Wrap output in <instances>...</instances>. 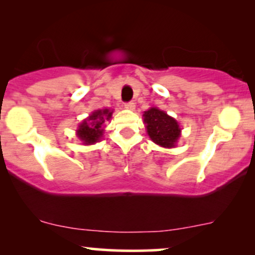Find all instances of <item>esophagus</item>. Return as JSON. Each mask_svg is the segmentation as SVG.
Masks as SVG:
<instances>
[{
	"mask_svg": "<svg viewBox=\"0 0 255 255\" xmlns=\"http://www.w3.org/2000/svg\"><path fill=\"white\" fill-rule=\"evenodd\" d=\"M125 108L128 110H134V108H135V104L133 103V102H128V103H125Z\"/></svg>",
	"mask_w": 255,
	"mask_h": 255,
	"instance_id": "obj_1",
	"label": "esophagus"
}]
</instances>
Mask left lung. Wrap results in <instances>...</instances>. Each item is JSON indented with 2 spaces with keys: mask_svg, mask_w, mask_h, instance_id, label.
Segmentation results:
<instances>
[{
  "mask_svg": "<svg viewBox=\"0 0 255 255\" xmlns=\"http://www.w3.org/2000/svg\"><path fill=\"white\" fill-rule=\"evenodd\" d=\"M142 116L148 136L154 144L166 148L176 146L181 136V128L176 120L158 108H151Z\"/></svg>",
  "mask_w": 255,
  "mask_h": 255,
  "instance_id": "obj_1",
  "label": "left lung"
}]
</instances>
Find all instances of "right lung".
I'll return each mask as SVG.
<instances>
[{"label":"right lung","mask_w":255,"mask_h":255,"mask_svg":"<svg viewBox=\"0 0 255 255\" xmlns=\"http://www.w3.org/2000/svg\"><path fill=\"white\" fill-rule=\"evenodd\" d=\"M113 110H96L87 119H85L77 129V135L84 145H92L98 142L103 136V125L111 119Z\"/></svg>","instance_id":"1"}]
</instances>
